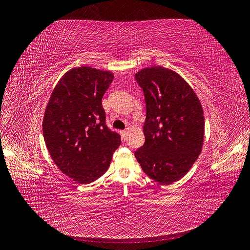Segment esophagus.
<instances>
[{"mask_svg":"<svg viewBox=\"0 0 250 250\" xmlns=\"http://www.w3.org/2000/svg\"><path fill=\"white\" fill-rule=\"evenodd\" d=\"M129 131H130L129 128H127V129H125V130L122 131V135H123L124 139H126V138L128 137V134H129Z\"/></svg>","mask_w":250,"mask_h":250,"instance_id":"obj_1","label":"esophagus"}]
</instances>
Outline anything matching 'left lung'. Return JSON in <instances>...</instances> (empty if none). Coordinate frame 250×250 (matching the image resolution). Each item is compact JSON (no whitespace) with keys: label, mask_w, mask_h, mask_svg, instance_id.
I'll return each instance as SVG.
<instances>
[{"label":"left lung","mask_w":250,"mask_h":250,"mask_svg":"<svg viewBox=\"0 0 250 250\" xmlns=\"http://www.w3.org/2000/svg\"><path fill=\"white\" fill-rule=\"evenodd\" d=\"M146 103L145 144L134 152L143 171L162 185L183 178L203 145L204 116L193 88L163 66L135 74Z\"/></svg>","instance_id":"obj_1"}]
</instances>
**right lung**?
I'll use <instances>...</instances> for the list:
<instances>
[{
	"label": "right lung",
	"instance_id": "1",
	"mask_svg": "<svg viewBox=\"0 0 250 250\" xmlns=\"http://www.w3.org/2000/svg\"><path fill=\"white\" fill-rule=\"evenodd\" d=\"M113 74L90 66L73 67L57 82L44 111L42 134L53 162L78 184L107 171L121 144L105 124L103 95Z\"/></svg>",
	"mask_w": 250,
	"mask_h": 250
}]
</instances>
